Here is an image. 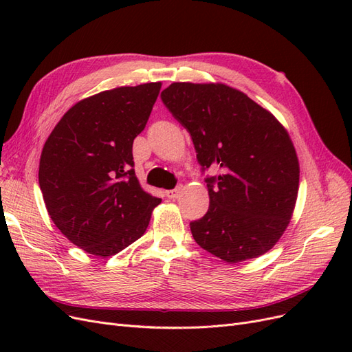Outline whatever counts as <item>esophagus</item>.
I'll return each instance as SVG.
<instances>
[{
    "label": "esophagus",
    "instance_id": "esophagus-1",
    "mask_svg": "<svg viewBox=\"0 0 352 352\" xmlns=\"http://www.w3.org/2000/svg\"><path fill=\"white\" fill-rule=\"evenodd\" d=\"M166 195H167V198H172V199L179 198L180 195H182V186H177V188H175V189L166 190Z\"/></svg>",
    "mask_w": 352,
    "mask_h": 352
}]
</instances>
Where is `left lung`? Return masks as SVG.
Here are the masks:
<instances>
[{
    "label": "left lung",
    "instance_id": "obj_1",
    "mask_svg": "<svg viewBox=\"0 0 352 352\" xmlns=\"http://www.w3.org/2000/svg\"><path fill=\"white\" fill-rule=\"evenodd\" d=\"M166 107L192 138L207 177V214L190 223L201 248L226 263L257 258L289 225L300 188V162L283 124L247 94L225 83L173 82Z\"/></svg>",
    "mask_w": 352,
    "mask_h": 352
}]
</instances>
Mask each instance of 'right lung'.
<instances>
[{
	"mask_svg": "<svg viewBox=\"0 0 352 352\" xmlns=\"http://www.w3.org/2000/svg\"><path fill=\"white\" fill-rule=\"evenodd\" d=\"M162 82L119 87L69 109L44 144L39 186L48 214L72 243L107 258L140 239L162 199L142 189L132 145Z\"/></svg>",
	"mask_w": 352,
	"mask_h": 352,
	"instance_id": "right-lung-1",
	"label": "right lung"
}]
</instances>
